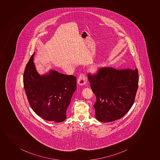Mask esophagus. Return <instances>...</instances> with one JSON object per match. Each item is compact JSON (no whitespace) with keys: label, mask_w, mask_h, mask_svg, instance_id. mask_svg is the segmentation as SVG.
Returning <instances> with one entry per match:
<instances>
[{"label":"esophagus","mask_w":160,"mask_h":160,"mask_svg":"<svg viewBox=\"0 0 160 160\" xmlns=\"http://www.w3.org/2000/svg\"><path fill=\"white\" fill-rule=\"evenodd\" d=\"M87 82V78L85 74H81L79 75V78H78V84L80 85H84L86 84Z\"/></svg>","instance_id":"obj_1"}]
</instances>
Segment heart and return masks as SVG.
Masks as SVG:
<instances>
[{
	"label": "heart",
	"instance_id": "obj_1",
	"mask_svg": "<svg viewBox=\"0 0 160 160\" xmlns=\"http://www.w3.org/2000/svg\"><path fill=\"white\" fill-rule=\"evenodd\" d=\"M100 67H101V66H100L99 65L96 64V65H95L93 66L92 69H93V70L94 71H97L98 70Z\"/></svg>",
	"mask_w": 160,
	"mask_h": 160
}]
</instances>
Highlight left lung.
Instances as JSON below:
<instances>
[{
  "instance_id": "8db88e82",
  "label": "left lung",
  "mask_w": 160,
  "mask_h": 160,
  "mask_svg": "<svg viewBox=\"0 0 160 160\" xmlns=\"http://www.w3.org/2000/svg\"><path fill=\"white\" fill-rule=\"evenodd\" d=\"M91 89L96 97L94 108L96 119L110 122L123 118L134 102L138 88L137 68H99L95 74H88Z\"/></svg>"
}]
</instances>
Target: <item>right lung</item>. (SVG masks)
<instances>
[{
	"instance_id": "1",
	"label": "right lung",
	"mask_w": 160,
	"mask_h": 160,
	"mask_svg": "<svg viewBox=\"0 0 160 160\" xmlns=\"http://www.w3.org/2000/svg\"><path fill=\"white\" fill-rule=\"evenodd\" d=\"M32 55L26 66L24 89L30 107L43 119L59 123L66 118V110L76 89V78L51 71L40 75Z\"/></svg>"
}]
</instances>
